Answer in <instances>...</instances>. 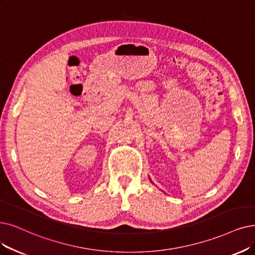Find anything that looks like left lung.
<instances>
[{"instance_id":"left-lung-1","label":"left lung","mask_w":255,"mask_h":255,"mask_svg":"<svg viewBox=\"0 0 255 255\" xmlns=\"http://www.w3.org/2000/svg\"><path fill=\"white\" fill-rule=\"evenodd\" d=\"M150 182H151V181H150Z\"/></svg>"}]
</instances>
